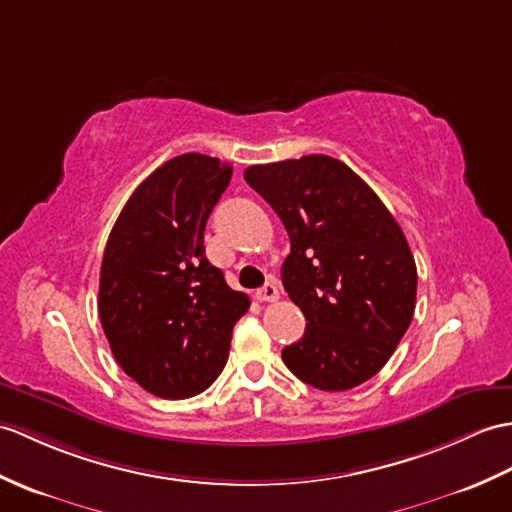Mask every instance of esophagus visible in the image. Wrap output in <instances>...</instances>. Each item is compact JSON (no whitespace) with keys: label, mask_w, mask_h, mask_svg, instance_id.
Instances as JSON below:
<instances>
[{"label":"esophagus","mask_w":512,"mask_h":512,"mask_svg":"<svg viewBox=\"0 0 512 512\" xmlns=\"http://www.w3.org/2000/svg\"><path fill=\"white\" fill-rule=\"evenodd\" d=\"M257 299L259 301H277L279 299V288H277V283L275 281H268L264 288H261L259 292H257Z\"/></svg>","instance_id":"obj_1"}]
</instances>
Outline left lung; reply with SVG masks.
<instances>
[{
	"mask_svg": "<svg viewBox=\"0 0 512 512\" xmlns=\"http://www.w3.org/2000/svg\"><path fill=\"white\" fill-rule=\"evenodd\" d=\"M246 183L290 235L283 288L305 314V334L281 351L318 390H349L395 353L417 301V264L406 235L349 165L327 157L251 165Z\"/></svg>",
	"mask_w": 512,
	"mask_h": 512,
	"instance_id": "obj_1",
	"label": "left lung"
}]
</instances>
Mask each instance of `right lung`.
<instances>
[{
	"mask_svg": "<svg viewBox=\"0 0 512 512\" xmlns=\"http://www.w3.org/2000/svg\"><path fill=\"white\" fill-rule=\"evenodd\" d=\"M233 168L187 152L128 198L100 268V323L117 364L163 399L207 390L248 305L205 255V227Z\"/></svg>",
	"mask_w": 512,
	"mask_h": 512,
	"instance_id": "obj_1",
	"label": "right lung"
}]
</instances>
